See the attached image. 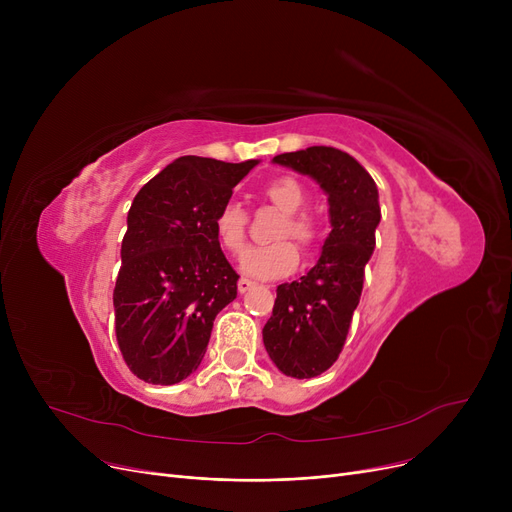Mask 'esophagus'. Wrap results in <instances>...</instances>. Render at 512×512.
Here are the masks:
<instances>
[{"instance_id": "obj_1", "label": "esophagus", "mask_w": 512, "mask_h": 512, "mask_svg": "<svg viewBox=\"0 0 512 512\" xmlns=\"http://www.w3.org/2000/svg\"><path fill=\"white\" fill-rule=\"evenodd\" d=\"M253 286H255V284H253L251 280H247V278H240V280H238V292H240V294L249 292Z\"/></svg>"}]
</instances>
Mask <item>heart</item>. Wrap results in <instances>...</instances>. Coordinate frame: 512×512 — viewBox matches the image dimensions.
Instances as JSON below:
<instances>
[{
	"label": "heart",
	"mask_w": 512,
	"mask_h": 512,
	"mask_svg": "<svg viewBox=\"0 0 512 512\" xmlns=\"http://www.w3.org/2000/svg\"><path fill=\"white\" fill-rule=\"evenodd\" d=\"M261 193L274 207L286 213L284 222L276 232V238H292L303 249L311 247L313 240L317 238V228L309 215L297 213L305 205L303 186L290 176H280L267 182ZM213 232L224 251L232 255L240 253L242 247H245V238H247L245 209H242L238 203H226L218 211V215H215ZM297 263H299L297 247L288 240H280L267 247H251L240 257L242 272L259 280H272V278L286 276L294 270V267H297Z\"/></svg>",
	"instance_id": "heart-1"
}]
</instances>
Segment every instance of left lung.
<instances>
[{"label":"left lung","mask_w":512,"mask_h":512,"mask_svg":"<svg viewBox=\"0 0 512 512\" xmlns=\"http://www.w3.org/2000/svg\"><path fill=\"white\" fill-rule=\"evenodd\" d=\"M274 164L313 178L328 195L330 234L301 280L276 290L272 317L263 326L265 351L288 378H315L338 359L359 305L365 265L380 226V195L359 161L334 147L282 153Z\"/></svg>","instance_id":"1"}]
</instances>
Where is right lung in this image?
<instances>
[{
	"label": "right lung",
	"mask_w": 512,
	"mask_h": 512,
	"mask_svg": "<svg viewBox=\"0 0 512 512\" xmlns=\"http://www.w3.org/2000/svg\"><path fill=\"white\" fill-rule=\"evenodd\" d=\"M257 164L184 155L134 197L114 311L122 357L143 382L186 380L205 357L215 315L236 299L238 274L213 220Z\"/></svg>",
	"instance_id": "add662e5"
}]
</instances>
